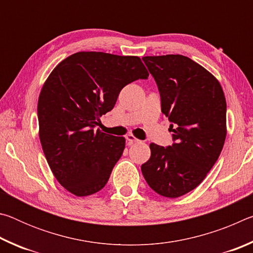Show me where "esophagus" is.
Returning a JSON list of instances; mask_svg holds the SVG:
<instances>
[{"mask_svg":"<svg viewBox=\"0 0 253 253\" xmlns=\"http://www.w3.org/2000/svg\"><path fill=\"white\" fill-rule=\"evenodd\" d=\"M126 139H127V142H128V145H132L134 143H138L139 140L136 138V137L132 135V134H128L127 136H126Z\"/></svg>","mask_w":253,"mask_h":253,"instance_id":"esophagus-1","label":"esophagus"}]
</instances>
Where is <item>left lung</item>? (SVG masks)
<instances>
[{
  "mask_svg": "<svg viewBox=\"0 0 253 253\" xmlns=\"http://www.w3.org/2000/svg\"><path fill=\"white\" fill-rule=\"evenodd\" d=\"M143 61L156 81L174 143L149 145L151 158L142 173L156 193L178 198L200 185L220 156L226 136L225 97L215 77L185 55Z\"/></svg>",
  "mask_w": 253,
  "mask_h": 253,
  "instance_id": "obj_1",
  "label": "left lung"
}]
</instances>
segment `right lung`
<instances>
[{
  "label": "right lung",
  "mask_w": 253,
  "mask_h": 253,
  "mask_svg": "<svg viewBox=\"0 0 253 253\" xmlns=\"http://www.w3.org/2000/svg\"><path fill=\"white\" fill-rule=\"evenodd\" d=\"M138 57L77 52L62 60L38 101L39 136L57 181L76 196L97 193L122 157L125 138L95 127L126 84L147 79Z\"/></svg>",
  "instance_id": "add662e5"
}]
</instances>
